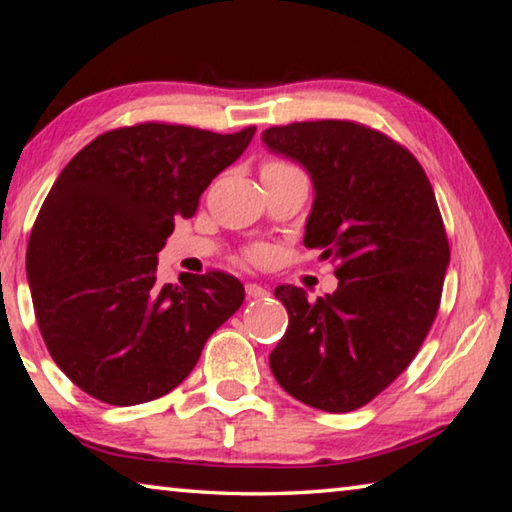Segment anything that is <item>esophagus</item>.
<instances>
[{"label":"esophagus","instance_id":"34e87169","mask_svg":"<svg viewBox=\"0 0 512 512\" xmlns=\"http://www.w3.org/2000/svg\"><path fill=\"white\" fill-rule=\"evenodd\" d=\"M246 293L248 298H264L266 296V287H262V284H246Z\"/></svg>","mask_w":512,"mask_h":512}]
</instances>
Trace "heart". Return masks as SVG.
Segmentation results:
<instances>
[{
	"label": "heart",
	"instance_id": "1",
	"mask_svg": "<svg viewBox=\"0 0 512 512\" xmlns=\"http://www.w3.org/2000/svg\"><path fill=\"white\" fill-rule=\"evenodd\" d=\"M289 169H296V167H293V164H289V162H282V160H266L264 167H262V173H277V171H289ZM244 257L248 259V262H264L266 250L262 246L248 248Z\"/></svg>",
	"mask_w": 512,
	"mask_h": 512
}]
</instances>
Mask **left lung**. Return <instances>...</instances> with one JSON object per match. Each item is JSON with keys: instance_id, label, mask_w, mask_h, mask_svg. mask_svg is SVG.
I'll return each mask as SVG.
<instances>
[{"instance_id": "8db88e82", "label": "left lung", "mask_w": 512, "mask_h": 512, "mask_svg": "<svg viewBox=\"0 0 512 512\" xmlns=\"http://www.w3.org/2000/svg\"><path fill=\"white\" fill-rule=\"evenodd\" d=\"M262 140L311 173L305 246L323 250L339 277L316 302L293 284L275 289L289 327L271 370L302 404L361 409L402 375L436 320L449 264L436 196L406 146L359 121H293Z\"/></svg>"}]
</instances>
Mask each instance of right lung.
Returning <instances> with one entry per match:
<instances>
[{
	"label": "right lung",
	"mask_w": 512,
	"mask_h": 512,
	"mask_svg": "<svg viewBox=\"0 0 512 512\" xmlns=\"http://www.w3.org/2000/svg\"><path fill=\"white\" fill-rule=\"evenodd\" d=\"M253 135L255 126L230 135L121 126L83 146L49 189L27 246L33 309L51 359L94 400L133 406L167 395L241 307L235 275L162 287L155 255Z\"/></svg>",
	"instance_id": "1"
}]
</instances>
